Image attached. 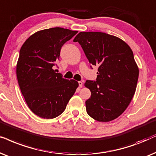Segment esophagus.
Instances as JSON below:
<instances>
[{
  "instance_id": "obj_1",
  "label": "esophagus",
  "mask_w": 156,
  "mask_h": 156,
  "mask_svg": "<svg viewBox=\"0 0 156 156\" xmlns=\"http://www.w3.org/2000/svg\"><path fill=\"white\" fill-rule=\"evenodd\" d=\"M78 85H79L80 88H82V87H83V82L79 81V82H78Z\"/></svg>"
}]
</instances>
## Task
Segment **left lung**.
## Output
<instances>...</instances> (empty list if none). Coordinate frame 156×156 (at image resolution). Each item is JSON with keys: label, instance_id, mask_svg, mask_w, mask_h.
<instances>
[{"label": "left lung", "instance_id": "left-lung-1", "mask_svg": "<svg viewBox=\"0 0 156 156\" xmlns=\"http://www.w3.org/2000/svg\"><path fill=\"white\" fill-rule=\"evenodd\" d=\"M74 42L81 45L89 63L98 66L96 82L86 80L91 96L86 111L99 122L121 115L136 90L139 69L129 45L118 37L101 32H80Z\"/></svg>", "mask_w": 156, "mask_h": 156}]
</instances>
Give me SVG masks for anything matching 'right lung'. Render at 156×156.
<instances>
[{
	"label": "right lung",
	"instance_id": "right-lung-1",
	"mask_svg": "<svg viewBox=\"0 0 156 156\" xmlns=\"http://www.w3.org/2000/svg\"><path fill=\"white\" fill-rule=\"evenodd\" d=\"M78 31L51 28L33 33L23 44L16 65L18 85L29 108L46 119L65 111L78 83L57 73L53 66L63 45Z\"/></svg>",
	"mask_w": 156,
	"mask_h": 156
}]
</instances>
